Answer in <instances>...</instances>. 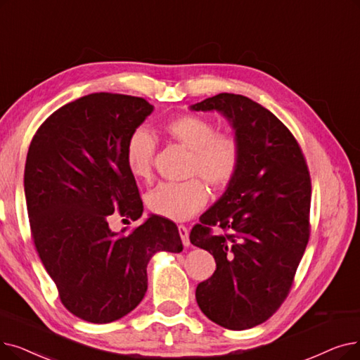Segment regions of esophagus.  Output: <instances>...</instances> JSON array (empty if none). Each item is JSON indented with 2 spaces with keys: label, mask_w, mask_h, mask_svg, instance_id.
Returning <instances> with one entry per match:
<instances>
[{
  "label": "esophagus",
  "mask_w": 360,
  "mask_h": 360,
  "mask_svg": "<svg viewBox=\"0 0 360 360\" xmlns=\"http://www.w3.org/2000/svg\"><path fill=\"white\" fill-rule=\"evenodd\" d=\"M178 231H179V236H181V240H182V244L185 247H188L191 243H190V232L188 229H186V226L184 225H179L178 226Z\"/></svg>",
  "instance_id": "esophagus-1"
}]
</instances>
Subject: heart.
I'll return each instance as SVG.
<instances>
[{
    "label": "heart",
    "instance_id": "1",
    "mask_svg": "<svg viewBox=\"0 0 360 360\" xmlns=\"http://www.w3.org/2000/svg\"><path fill=\"white\" fill-rule=\"evenodd\" d=\"M165 132L191 151L188 175H198L213 186L225 188L236 176L240 165L237 139L217 134L212 122L200 116H179L166 123ZM155 138L146 128H136L124 146V163L129 174L146 181L153 174ZM209 191L200 178L185 182H162L146 194L148 210L170 221H186L207 202Z\"/></svg>",
    "mask_w": 360,
    "mask_h": 360
}]
</instances>
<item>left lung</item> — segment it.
Masks as SVG:
<instances>
[{
  "instance_id": "8db88e82",
  "label": "left lung",
  "mask_w": 360,
  "mask_h": 360,
  "mask_svg": "<svg viewBox=\"0 0 360 360\" xmlns=\"http://www.w3.org/2000/svg\"><path fill=\"white\" fill-rule=\"evenodd\" d=\"M222 115L236 134L240 165L214 205L200 216L193 245L216 262L195 299L210 321L247 330L269 319L288 295L309 241L310 176L292 134L268 108L222 92L190 105ZM217 224L226 234L213 236Z\"/></svg>"
}]
</instances>
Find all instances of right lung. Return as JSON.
<instances>
[{"label": "right lung", "instance_id": "right-lung-1", "mask_svg": "<svg viewBox=\"0 0 360 360\" xmlns=\"http://www.w3.org/2000/svg\"><path fill=\"white\" fill-rule=\"evenodd\" d=\"M153 108L144 98L89 94L46 119L27 151L25 195L37 252L61 303L92 323L128 315L146 295L150 259L184 248L176 225L158 214L129 232L110 228L115 216H143L124 146Z\"/></svg>", "mask_w": 360, "mask_h": 360}]
</instances>
